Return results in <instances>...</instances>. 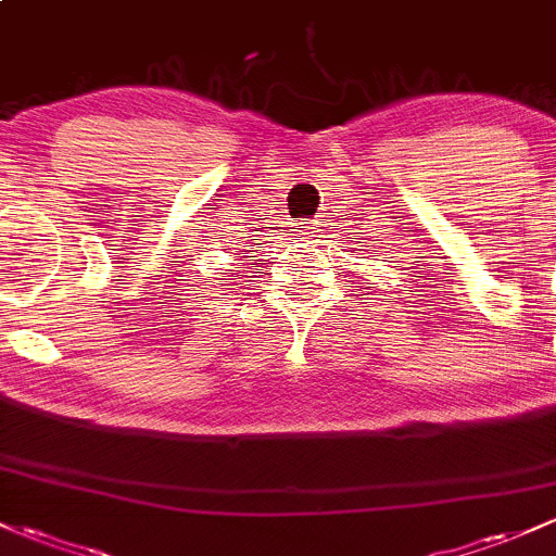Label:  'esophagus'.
I'll return each mask as SVG.
<instances>
[{"label":"esophagus","mask_w":556,"mask_h":556,"mask_svg":"<svg viewBox=\"0 0 556 556\" xmlns=\"http://www.w3.org/2000/svg\"><path fill=\"white\" fill-rule=\"evenodd\" d=\"M318 228H320L318 223H307V225H304V236H315V232H318Z\"/></svg>","instance_id":"1"}]
</instances>
